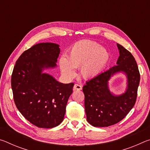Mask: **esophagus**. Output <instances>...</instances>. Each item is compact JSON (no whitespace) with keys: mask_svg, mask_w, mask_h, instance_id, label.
Masks as SVG:
<instances>
[{"mask_svg":"<svg viewBox=\"0 0 150 150\" xmlns=\"http://www.w3.org/2000/svg\"><path fill=\"white\" fill-rule=\"evenodd\" d=\"M73 88H74V90H81L82 89V86L79 84H75Z\"/></svg>","mask_w":150,"mask_h":150,"instance_id":"esophagus-1","label":"esophagus"}]
</instances>
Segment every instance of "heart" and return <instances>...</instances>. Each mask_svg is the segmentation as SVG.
I'll list each match as a JSON object with an SVG mask.
<instances>
[{
  "label": "heart",
  "mask_w": 150,
  "mask_h": 150,
  "mask_svg": "<svg viewBox=\"0 0 150 150\" xmlns=\"http://www.w3.org/2000/svg\"><path fill=\"white\" fill-rule=\"evenodd\" d=\"M110 58V53L105 47L93 40H83L73 45L67 58H60L59 66L62 72L68 78L74 77L75 69L80 67L81 76L85 79H92L103 72Z\"/></svg>",
  "instance_id": "heart-1"
}]
</instances>
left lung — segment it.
Masks as SVG:
<instances>
[{
  "mask_svg": "<svg viewBox=\"0 0 150 150\" xmlns=\"http://www.w3.org/2000/svg\"><path fill=\"white\" fill-rule=\"evenodd\" d=\"M119 56L116 65L92 79L83 86L85 108L88 122L95 127H108L121 121L135 105L140 75L135 59L129 51L117 44ZM122 72L127 77L125 92L116 96L110 91L108 81Z\"/></svg>",
  "mask_w": 150,
  "mask_h": 150,
  "instance_id": "1",
  "label": "left lung"
}]
</instances>
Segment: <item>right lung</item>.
I'll use <instances>...</instances> for the list:
<instances>
[{"label": "right lung", "mask_w": 150, "mask_h": 150, "mask_svg": "<svg viewBox=\"0 0 150 150\" xmlns=\"http://www.w3.org/2000/svg\"><path fill=\"white\" fill-rule=\"evenodd\" d=\"M59 45L54 43L34 45L16 61L11 77L17 108L30 123L52 128L64 118L66 105L74 83H59L45 69L56 67Z\"/></svg>", "instance_id": "add662e5"}]
</instances>
